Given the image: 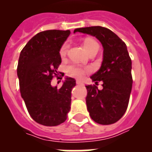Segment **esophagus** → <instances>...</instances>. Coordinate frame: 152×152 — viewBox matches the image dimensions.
<instances>
[{"mask_svg": "<svg viewBox=\"0 0 152 152\" xmlns=\"http://www.w3.org/2000/svg\"><path fill=\"white\" fill-rule=\"evenodd\" d=\"M76 83H77V84H83V82H82L81 80H76Z\"/></svg>", "mask_w": 152, "mask_h": 152, "instance_id": "obj_1", "label": "esophagus"}]
</instances>
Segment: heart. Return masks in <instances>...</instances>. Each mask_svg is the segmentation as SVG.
I'll list each match as a JSON object with an SVG mask.
<instances>
[{
  "label": "heart",
  "mask_w": 152,
  "mask_h": 152,
  "mask_svg": "<svg viewBox=\"0 0 152 152\" xmlns=\"http://www.w3.org/2000/svg\"><path fill=\"white\" fill-rule=\"evenodd\" d=\"M83 45H84V47L88 53H90L94 49L99 47V44L94 39H86L83 42ZM69 42H64V43L62 44L59 50V53L61 57H64L66 56L68 50H69ZM89 72H90V69L88 67H83L81 66V65H78V64H72L67 67V73L69 74V76L77 79L83 78L84 75Z\"/></svg>",
  "instance_id": "heart-1"
}]
</instances>
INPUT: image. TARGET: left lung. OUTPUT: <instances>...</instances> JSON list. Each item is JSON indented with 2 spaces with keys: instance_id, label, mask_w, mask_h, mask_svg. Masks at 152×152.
Here are the masks:
<instances>
[{
  "instance_id": "obj_1",
  "label": "left lung",
  "mask_w": 152,
  "mask_h": 152,
  "mask_svg": "<svg viewBox=\"0 0 152 152\" xmlns=\"http://www.w3.org/2000/svg\"><path fill=\"white\" fill-rule=\"evenodd\" d=\"M96 37L103 46V61L91 76L95 84L85 86L86 103L90 117L100 125L117 122L125 114L132 86V61L125 43L108 28L94 26L74 30ZM101 81L103 88H97Z\"/></svg>"
}]
</instances>
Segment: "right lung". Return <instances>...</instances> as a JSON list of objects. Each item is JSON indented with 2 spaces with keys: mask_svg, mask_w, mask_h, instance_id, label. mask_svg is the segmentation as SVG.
I'll return each mask as SVG.
<instances>
[{
  "mask_svg": "<svg viewBox=\"0 0 152 152\" xmlns=\"http://www.w3.org/2000/svg\"><path fill=\"white\" fill-rule=\"evenodd\" d=\"M70 31L47 30L35 34L20 53L17 75L21 96L33 120L45 126H56L67 119L71 108L75 79L67 78L61 88H53L61 63L59 50ZM62 76V74H61Z\"/></svg>",
  "mask_w": 152,
  "mask_h": 152,
  "instance_id": "1",
  "label": "right lung"
}]
</instances>
